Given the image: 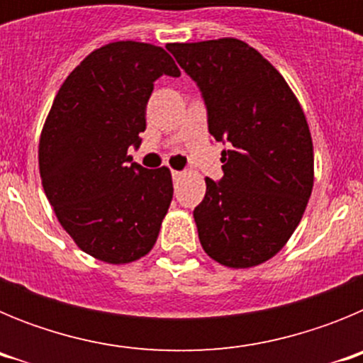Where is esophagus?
<instances>
[{
  "mask_svg": "<svg viewBox=\"0 0 363 363\" xmlns=\"http://www.w3.org/2000/svg\"><path fill=\"white\" fill-rule=\"evenodd\" d=\"M184 172L182 171H172V179H174V182H179V179L184 178Z\"/></svg>",
  "mask_w": 363,
  "mask_h": 363,
  "instance_id": "obj_1",
  "label": "esophagus"
}]
</instances>
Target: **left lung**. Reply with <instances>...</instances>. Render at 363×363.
<instances>
[{"label": "left lung", "instance_id": "1", "mask_svg": "<svg viewBox=\"0 0 363 363\" xmlns=\"http://www.w3.org/2000/svg\"><path fill=\"white\" fill-rule=\"evenodd\" d=\"M203 94L223 178H205L194 209L203 251L218 264L249 269L271 259L306 213L314 152L306 114L291 86L251 45L236 38L169 43Z\"/></svg>", "mask_w": 363, "mask_h": 363}]
</instances>
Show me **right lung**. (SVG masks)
I'll list each match as a JSON object with an SVG mask.
<instances>
[{
	"instance_id": "right-lung-1",
	"label": "right lung",
	"mask_w": 363,
	"mask_h": 363,
	"mask_svg": "<svg viewBox=\"0 0 363 363\" xmlns=\"http://www.w3.org/2000/svg\"><path fill=\"white\" fill-rule=\"evenodd\" d=\"M179 69L162 47L114 41L91 52L60 86L40 138V176L74 243L105 264L145 256L172 200L167 167L133 163L160 76Z\"/></svg>"
}]
</instances>
